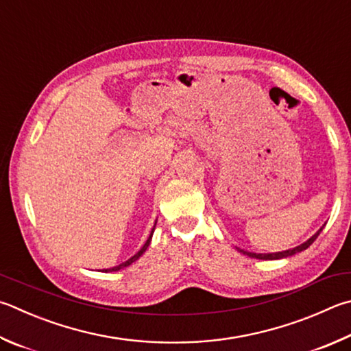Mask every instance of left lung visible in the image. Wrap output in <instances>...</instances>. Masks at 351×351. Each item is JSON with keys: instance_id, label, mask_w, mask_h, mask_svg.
Listing matches in <instances>:
<instances>
[{"instance_id": "left-lung-1", "label": "left lung", "mask_w": 351, "mask_h": 351, "mask_svg": "<svg viewBox=\"0 0 351 351\" xmlns=\"http://www.w3.org/2000/svg\"><path fill=\"white\" fill-rule=\"evenodd\" d=\"M322 228H324V226L313 234V237L305 241L304 244L298 245L295 248H289V250H284V252H276V253H252V252H245V250H239V252L247 254V256L256 258V259H282V258H287V256H293V254L302 252V250H305V248H308L311 244H313L315 239L319 237V233L322 232Z\"/></svg>"}]
</instances>
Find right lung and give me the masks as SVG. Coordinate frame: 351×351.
<instances>
[{
    "mask_svg": "<svg viewBox=\"0 0 351 351\" xmlns=\"http://www.w3.org/2000/svg\"><path fill=\"white\" fill-rule=\"evenodd\" d=\"M155 226H156V222H155ZM154 232H155V227L152 228V233H150V237H149V239L145 241V244L143 245V248L141 250H139L136 254H133V256L130 258V259H127L125 263H123V264H119V265H117V267H112V269H104L103 271L104 273H107V271H118V270H121V269H124V267H129L132 263H135L136 259H139V256H141V254L147 250V247H149V244H150V241H152V234H154Z\"/></svg>",
    "mask_w": 351,
    "mask_h": 351,
    "instance_id": "add662e5",
    "label": "right lung"
}]
</instances>
